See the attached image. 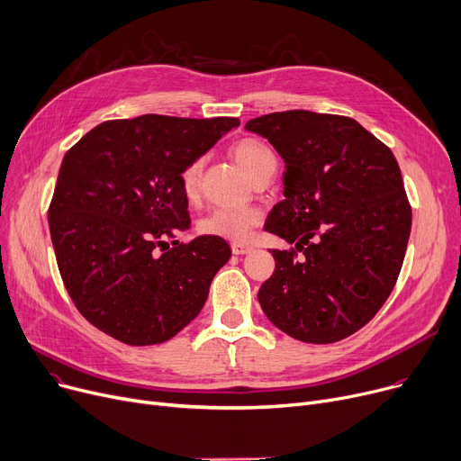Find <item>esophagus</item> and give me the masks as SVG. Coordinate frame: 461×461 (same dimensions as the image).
Segmentation results:
<instances>
[{
  "label": "esophagus",
  "instance_id": "obj_1",
  "mask_svg": "<svg viewBox=\"0 0 461 461\" xmlns=\"http://www.w3.org/2000/svg\"><path fill=\"white\" fill-rule=\"evenodd\" d=\"M230 248H232L234 255H248V253L253 251V248L249 246V243H241V241H232Z\"/></svg>",
  "mask_w": 461,
  "mask_h": 461
}]
</instances>
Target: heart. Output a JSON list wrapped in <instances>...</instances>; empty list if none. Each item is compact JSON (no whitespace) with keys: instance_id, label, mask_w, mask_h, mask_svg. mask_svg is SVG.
Returning <instances> with one entry per match:
<instances>
[{"instance_id":"b5f03b06","label":"heart","mask_w":461,"mask_h":461,"mask_svg":"<svg viewBox=\"0 0 461 461\" xmlns=\"http://www.w3.org/2000/svg\"><path fill=\"white\" fill-rule=\"evenodd\" d=\"M240 166L248 171V175L255 180L260 175L276 171L277 161L269 147L258 140L248 138L241 140L232 149ZM203 175V158L194 159L187 164L180 175L182 194L187 199H195L199 195ZM260 221V213L253 208H213L210 213L199 221V230L210 236H221L236 241H246L253 229Z\"/></svg>"}]
</instances>
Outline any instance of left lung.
<instances>
[{
    "mask_svg": "<svg viewBox=\"0 0 461 461\" xmlns=\"http://www.w3.org/2000/svg\"><path fill=\"white\" fill-rule=\"evenodd\" d=\"M246 128L285 159V201L266 230L295 243L269 249L276 272L258 290L264 314L311 344L354 335L391 295L411 232L393 150L344 115L290 110Z\"/></svg>",
    "mask_w": 461,
    "mask_h": 461,
    "instance_id": "obj_1",
    "label": "left lung"
}]
</instances>
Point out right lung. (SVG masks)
Returning a JSON list of instances; mask_svg holds the SVG:
<instances>
[{"label":"right lung","instance_id":"obj_1","mask_svg":"<svg viewBox=\"0 0 461 461\" xmlns=\"http://www.w3.org/2000/svg\"><path fill=\"white\" fill-rule=\"evenodd\" d=\"M236 117L105 121L63 158L48 208L65 288L89 323L124 344L166 342L203 309L230 258L220 236L169 249L189 227L180 175Z\"/></svg>","mask_w":461,"mask_h":461}]
</instances>
